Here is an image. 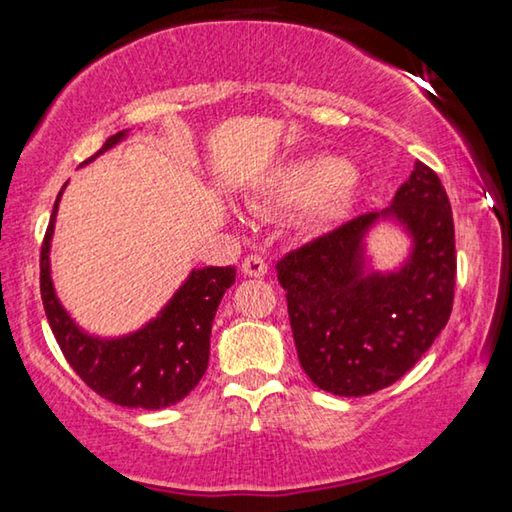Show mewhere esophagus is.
I'll return each instance as SVG.
<instances>
[{
  "label": "esophagus",
  "instance_id": "1",
  "mask_svg": "<svg viewBox=\"0 0 512 512\" xmlns=\"http://www.w3.org/2000/svg\"><path fill=\"white\" fill-rule=\"evenodd\" d=\"M241 271L248 277H264L268 271V264L262 255H248L244 262H241Z\"/></svg>",
  "mask_w": 512,
  "mask_h": 512
}]
</instances>
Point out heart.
Instances as JSON below:
<instances>
[{"instance_id": "b5f03b06", "label": "heart", "mask_w": 512, "mask_h": 512, "mask_svg": "<svg viewBox=\"0 0 512 512\" xmlns=\"http://www.w3.org/2000/svg\"><path fill=\"white\" fill-rule=\"evenodd\" d=\"M262 203L273 207H307L316 230H329L348 219L357 203V180L339 155L314 153L277 167L264 180Z\"/></svg>"}]
</instances>
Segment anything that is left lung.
Listing matches in <instances>:
<instances>
[{
  "mask_svg": "<svg viewBox=\"0 0 512 512\" xmlns=\"http://www.w3.org/2000/svg\"><path fill=\"white\" fill-rule=\"evenodd\" d=\"M395 224L410 253L377 272L367 237ZM302 370L318 388L361 397L395 384L443 332L454 302V219L440 178L415 162L393 203L277 262Z\"/></svg>",
  "mask_w": 512,
  "mask_h": 512,
  "instance_id": "obj_1",
  "label": "left lung"
}]
</instances>
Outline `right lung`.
Instances as JSON below:
<instances>
[{
  "label": "right lung",
  "instance_id": "right-lung-1",
  "mask_svg": "<svg viewBox=\"0 0 512 512\" xmlns=\"http://www.w3.org/2000/svg\"><path fill=\"white\" fill-rule=\"evenodd\" d=\"M121 131L85 160H97L124 142ZM60 189L51 212L40 253V293L51 332L69 366L94 393L128 409L158 411L194 391L210 361V334L223 293L235 284V266L192 268L158 316L121 336H99L83 329L60 302L51 277V239H54Z\"/></svg>",
  "mask_w": 512,
  "mask_h": 512
}]
</instances>
